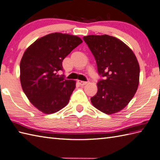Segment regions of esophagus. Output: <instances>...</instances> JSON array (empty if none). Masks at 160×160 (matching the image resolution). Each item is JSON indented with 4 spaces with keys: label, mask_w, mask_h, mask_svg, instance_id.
Returning <instances> with one entry per match:
<instances>
[{
    "label": "esophagus",
    "mask_w": 160,
    "mask_h": 160,
    "mask_svg": "<svg viewBox=\"0 0 160 160\" xmlns=\"http://www.w3.org/2000/svg\"><path fill=\"white\" fill-rule=\"evenodd\" d=\"M78 83H79V85L81 86H85V85H86L88 83L87 81H78Z\"/></svg>",
    "instance_id": "34e87169"
}]
</instances>
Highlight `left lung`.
I'll return each instance as SVG.
<instances>
[{
    "instance_id": "1",
    "label": "left lung",
    "mask_w": 160,
    "mask_h": 160,
    "mask_svg": "<svg viewBox=\"0 0 160 160\" xmlns=\"http://www.w3.org/2000/svg\"><path fill=\"white\" fill-rule=\"evenodd\" d=\"M94 56L98 74V91L91 98L94 108L106 114L125 108L139 85L140 66L132 50L115 37L90 35L83 38Z\"/></svg>"
}]
</instances>
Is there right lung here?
Returning <instances> with one entry per match:
<instances>
[{
  "mask_svg": "<svg viewBox=\"0 0 160 160\" xmlns=\"http://www.w3.org/2000/svg\"><path fill=\"white\" fill-rule=\"evenodd\" d=\"M83 42L76 35L54 33L34 42L20 61V83L34 107L47 114L55 113L68 103L76 81L58 74L62 62Z\"/></svg>",
  "mask_w": 160,
  "mask_h": 160,
  "instance_id": "add662e5",
  "label": "right lung"
}]
</instances>
